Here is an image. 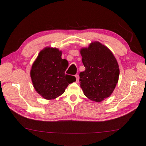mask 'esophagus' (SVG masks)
Masks as SVG:
<instances>
[{"instance_id": "34e87169", "label": "esophagus", "mask_w": 146, "mask_h": 146, "mask_svg": "<svg viewBox=\"0 0 146 146\" xmlns=\"http://www.w3.org/2000/svg\"><path fill=\"white\" fill-rule=\"evenodd\" d=\"M75 77H76V83H78V82H79V75L76 74Z\"/></svg>"}]
</instances>
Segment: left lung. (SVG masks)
Masks as SVG:
<instances>
[{
	"label": "left lung",
	"instance_id": "obj_1",
	"mask_svg": "<svg viewBox=\"0 0 146 146\" xmlns=\"http://www.w3.org/2000/svg\"><path fill=\"white\" fill-rule=\"evenodd\" d=\"M85 70L80 73V87L92 101L100 102L110 96L118 81L119 69L111 51L94 41L80 49Z\"/></svg>",
	"mask_w": 146,
	"mask_h": 146
}]
</instances>
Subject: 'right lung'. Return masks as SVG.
<instances>
[{
    "label": "right lung",
    "mask_w": 146,
    "mask_h": 146,
    "mask_svg": "<svg viewBox=\"0 0 146 146\" xmlns=\"http://www.w3.org/2000/svg\"><path fill=\"white\" fill-rule=\"evenodd\" d=\"M62 52L57 48L47 47L40 50L30 71L36 91L47 100H53L64 93L76 78L65 73L68 62L62 58Z\"/></svg>",
    "instance_id": "add662e5"
}]
</instances>
